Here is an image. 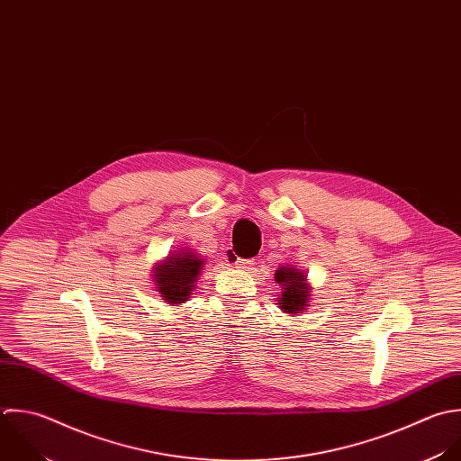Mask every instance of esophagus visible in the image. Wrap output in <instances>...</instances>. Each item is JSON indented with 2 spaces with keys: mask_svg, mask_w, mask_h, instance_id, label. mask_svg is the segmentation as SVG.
I'll use <instances>...</instances> for the list:
<instances>
[{
  "mask_svg": "<svg viewBox=\"0 0 461 461\" xmlns=\"http://www.w3.org/2000/svg\"><path fill=\"white\" fill-rule=\"evenodd\" d=\"M233 264H235V267H237V269H249V267L253 266V260H246V258H237V260H235Z\"/></svg>",
  "mask_w": 461,
  "mask_h": 461,
  "instance_id": "1",
  "label": "esophagus"
}]
</instances>
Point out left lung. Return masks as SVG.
<instances>
[{"label":"left lung","mask_w":461,"mask_h":461,"mask_svg":"<svg viewBox=\"0 0 461 461\" xmlns=\"http://www.w3.org/2000/svg\"><path fill=\"white\" fill-rule=\"evenodd\" d=\"M275 280L282 287V294L276 302L285 314L298 316L311 307L312 287L302 269L294 266H280L275 273Z\"/></svg>","instance_id":"obj_1"}]
</instances>
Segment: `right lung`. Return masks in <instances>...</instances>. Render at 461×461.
Segmentation results:
<instances>
[{"label":"right lung","instance_id":"add662e5","mask_svg":"<svg viewBox=\"0 0 461 461\" xmlns=\"http://www.w3.org/2000/svg\"><path fill=\"white\" fill-rule=\"evenodd\" d=\"M204 258H201L195 251L176 249L165 257V260L158 262L152 269L154 289L168 305H181L188 302L192 291L195 289V282L201 275Z\"/></svg>","mask_w":461,"mask_h":461}]
</instances>
